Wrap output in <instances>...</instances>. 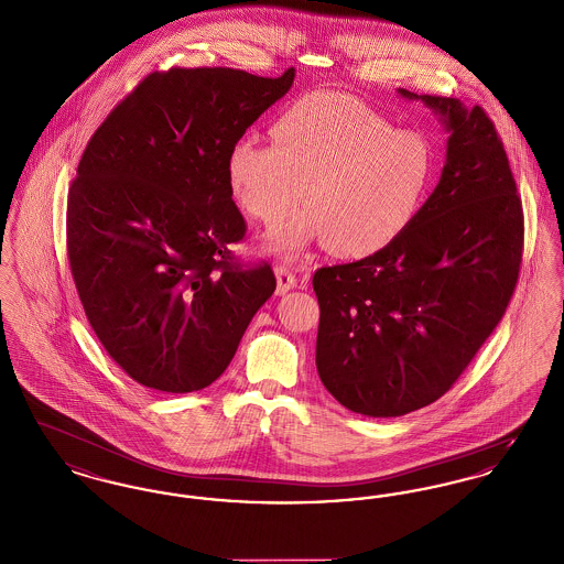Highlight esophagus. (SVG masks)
I'll list each match as a JSON object with an SVG mask.
<instances>
[{"label":"esophagus","mask_w":564,"mask_h":564,"mask_svg":"<svg viewBox=\"0 0 564 564\" xmlns=\"http://www.w3.org/2000/svg\"><path fill=\"white\" fill-rule=\"evenodd\" d=\"M274 274H276V294H288L290 290L297 288L294 270H290L288 267H276Z\"/></svg>","instance_id":"1"}]
</instances>
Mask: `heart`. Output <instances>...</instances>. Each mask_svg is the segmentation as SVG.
<instances>
[{"label":"heart","instance_id":"obj_1","mask_svg":"<svg viewBox=\"0 0 564 564\" xmlns=\"http://www.w3.org/2000/svg\"><path fill=\"white\" fill-rule=\"evenodd\" d=\"M272 148L239 137L226 154L232 200L276 228L270 251L295 258L315 242L368 258L398 241L421 214L433 175L425 134L395 129L364 101L332 90L302 95L279 113Z\"/></svg>","mask_w":564,"mask_h":564}]
</instances>
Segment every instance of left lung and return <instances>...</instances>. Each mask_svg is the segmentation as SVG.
Returning a JSON list of instances; mask_svg holds the SVG:
<instances>
[{"instance_id":"8db88e82","label":"left lung","mask_w":564,"mask_h":564,"mask_svg":"<svg viewBox=\"0 0 564 564\" xmlns=\"http://www.w3.org/2000/svg\"><path fill=\"white\" fill-rule=\"evenodd\" d=\"M444 124L446 164L414 224L359 262L319 269L317 372L350 412L403 416L440 400L510 304L522 203L495 124L453 97L414 95Z\"/></svg>"}]
</instances>
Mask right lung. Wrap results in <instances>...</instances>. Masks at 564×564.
Returning a JSON list of instances; mask_svg holds the SVG:
<instances>
[{
  "label": "right lung",
  "mask_w": 564,
  "mask_h": 564,
  "mask_svg": "<svg viewBox=\"0 0 564 564\" xmlns=\"http://www.w3.org/2000/svg\"><path fill=\"white\" fill-rule=\"evenodd\" d=\"M295 69L156 72L90 137L67 198V256L109 357L143 387L189 393L224 375L276 281L242 270L245 219L228 148L294 84Z\"/></svg>",
  "instance_id": "right-lung-1"
}]
</instances>
